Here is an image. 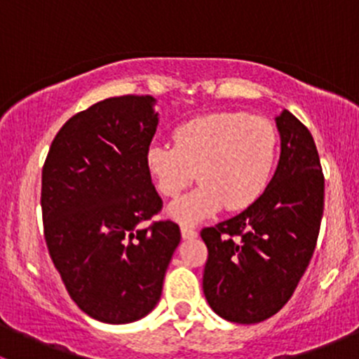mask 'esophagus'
I'll return each instance as SVG.
<instances>
[{
	"mask_svg": "<svg viewBox=\"0 0 359 359\" xmlns=\"http://www.w3.org/2000/svg\"><path fill=\"white\" fill-rule=\"evenodd\" d=\"M180 233H182V238H186V240L198 236V231L191 224H180Z\"/></svg>",
	"mask_w": 359,
	"mask_h": 359,
	"instance_id": "esophagus-1",
	"label": "esophagus"
}]
</instances>
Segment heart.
Here are the masks:
<instances>
[{"label": "heart", "mask_w": 359, "mask_h": 359, "mask_svg": "<svg viewBox=\"0 0 359 359\" xmlns=\"http://www.w3.org/2000/svg\"><path fill=\"white\" fill-rule=\"evenodd\" d=\"M173 144L153 142L146 166L165 198H177L196 179L201 186L177 201L170 215L196 222L226 206L248 208L269 186L280 156V132L271 119L241 111L198 116L175 126Z\"/></svg>", "instance_id": "heart-1"}]
</instances>
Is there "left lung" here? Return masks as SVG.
<instances>
[{
    "label": "left lung",
    "instance_id": "8db88e82",
    "mask_svg": "<svg viewBox=\"0 0 359 359\" xmlns=\"http://www.w3.org/2000/svg\"><path fill=\"white\" fill-rule=\"evenodd\" d=\"M281 156L266 193L236 217L203 227L208 248L203 292L219 316L259 323L290 300L316 248L325 177L306 125L276 118Z\"/></svg>",
    "mask_w": 359,
    "mask_h": 359
}]
</instances>
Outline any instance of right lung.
I'll return each mask as SVG.
<instances>
[{
    "label": "right lung",
    "instance_id": "1",
    "mask_svg": "<svg viewBox=\"0 0 359 359\" xmlns=\"http://www.w3.org/2000/svg\"><path fill=\"white\" fill-rule=\"evenodd\" d=\"M151 95L111 97L67 119L41 172L43 229L71 299L104 323L154 309L180 243L146 166L158 126Z\"/></svg>",
    "mask_w": 359,
    "mask_h": 359
}]
</instances>
